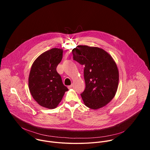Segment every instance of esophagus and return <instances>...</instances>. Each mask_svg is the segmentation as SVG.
<instances>
[{"mask_svg": "<svg viewBox=\"0 0 150 150\" xmlns=\"http://www.w3.org/2000/svg\"><path fill=\"white\" fill-rule=\"evenodd\" d=\"M72 87H73V85H69V86H68V89H71Z\"/></svg>", "mask_w": 150, "mask_h": 150, "instance_id": "esophagus-1", "label": "esophagus"}]
</instances>
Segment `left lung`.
I'll return each mask as SVG.
<instances>
[{"mask_svg":"<svg viewBox=\"0 0 150 150\" xmlns=\"http://www.w3.org/2000/svg\"><path fill=\"white\" fill-rule=\"evenodd\" d=\"M74 59L84 65L85 88L81 94L84 104L97 110L114 98L119 74L116 63L106 51L97 47L80 45L72 50Z\"/></svg>","mask_w":150,"mask_h":150,"instance_id":"left-lung-1","label":"left lung"}]
</instances>
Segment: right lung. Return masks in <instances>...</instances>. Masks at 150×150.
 <instances>
[{"mask_svg": "<svg viewBox=\"0 0 150 150\" xmlns=\"http://www.w3.org/2000/svg\"><path fill=\"white\" fill-rule=\"evenodd\" d=\"M62 49L53 48L41 54L33 62L28 77V87L34 100L49 109L56 108L68 88L56 71L63 57Z\"/></svg>", "mask_w": 150, "mask_h": 150, "instance_id": "1", "label": "right lung"}]
</instances>
